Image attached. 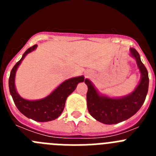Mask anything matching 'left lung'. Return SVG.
<instances>
[{"mask_svg":"<svg viewBox=\"0 0 156 156\" xmlns=\"http://www.w3.org/2000/svg\"><path fill=\"white\" fill-rule=\"evenodd\" d=\"M129 55L136 60L140 73V80L134 90L119 98H112L99 93L91 81L85 79L87 85V102L89 113L104 124H115L133 116L142 106L148 90V73L136 49H129Z\"/></svg>","mask_w":156,"mask_h":156,"instance_id":"left-lung-1","label":"left lung"}]
</instances>
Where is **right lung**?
<instances>
[{
  "instance_id": "1",
  "label": "right lung",
  "mask_w": 156,
  "mask_h": 156,
  "mask_svg": "<svg viewBox=\"0 0 156 156\" xmlns=\"http://www.w3.org/2000/svg\"><path fill=\"white\" fill-rule=\"evenodd\" d=\"M37 48V45L36 44L27 49L23 55L22 58L15 65L11 71L8 85L14 102L21 113L29 119L37 122H48L57 119L61 115L64 110L67 97L75 90L79 83L84 81V76H80L66 80L44 98L32 101L23 98L18 94L15 84L16 71L25 57Z\"/></svg>"
}]
</instances>
